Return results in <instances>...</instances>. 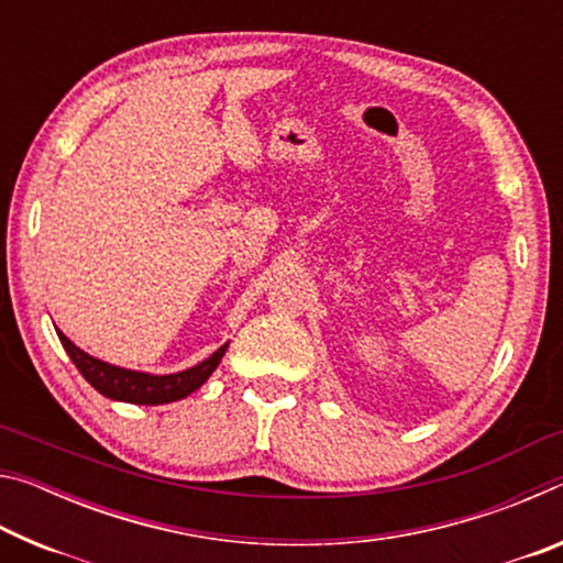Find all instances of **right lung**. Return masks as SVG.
Masks as SVG:
<instances>
[{"mask_svg": "<svg viewBox=\"0 0 563 563\" xmlns=\"http://www.w3.org/2000/svg\"><path fill=\"white\" fill-rule=\"evenodd\" d=\"M66 355L71 357L76 369L84 375V379L109 399H119V402H131V405H166L176 402V399H184L190 393H196L208 377L213 375L218 362L223 360L228 342L218 347L211 357H206L198 365L180 369L174 375H151V373H139V369H126L109 365L99 357H91L89 352L76 347L74 342L64 335L62 330H56Z\"/></svg>", "mask_w": 563, "mask_h": 563, "instance_id": "obj_1", "label": "right lung"}]
</instances>
